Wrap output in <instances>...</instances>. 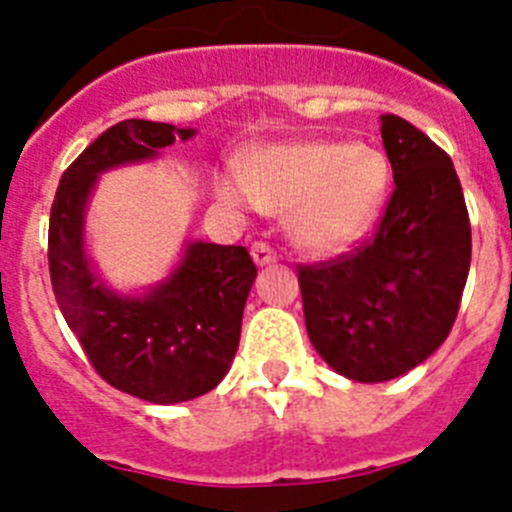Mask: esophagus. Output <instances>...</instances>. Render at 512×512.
Returning <instances> with one entry per match:
<instances>
[{
  "label": "esophagus",
  "mask_w": 512,
  "mask_h": 512,
  "mask_svg": "<svg viewBox=\"0 0 512 512\" xmlns=\"http://www.w3.org/2000/svg\"><path fill=\"white\" fill-rule=\"evenodd\" d=\"M251 256L259 266H266V264H271V261H277V251H274V248H271L269 243H264V241L253 243Z\"/></svg>",
  "instance_id": "esophagus-1"
}]
</instances>
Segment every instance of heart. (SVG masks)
<instances>
[{"mask_svg": "<svg viewBox=\"0 0 512 512\" xmlns=\"http://www.w3.org/2000/svg\"><path fill=\"white\" fill-rule=\"evenodd\" d=\"M387 187L390 164L377 148L292 143L253 151L241 176L220 182V194L238 205L289 210V228L302 248L338 253L372 228Z\"/></svg>", "mask_w": 512, "mask_h": 512, "instance_id": "b5f03b06", "label": "heart"}]
</instances>
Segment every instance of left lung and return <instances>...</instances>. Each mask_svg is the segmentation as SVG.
<instances>
[{
	"instance_id": "1",
	"label": "left lung",
	"mask_w": 512,
	"mask_h": 512,
	"mask_svg": "<svg viewBox=\"0 0 512 512\" xmlns=\"http://www.w3.org/2000/svg\"><path fill=\"white\" fill-rule=\"evenodd\" d=\"M379 120L395 189L377 230L297 271L312 346L354 382L400 377L446 341L472 261V225L449 153L402 117Z\"/></svg>"
}]
</instances>
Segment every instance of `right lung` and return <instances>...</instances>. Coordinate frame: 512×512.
<instances>
[{
    "label": "right lung",
    "mask_w": 512,
    "mask_h": 512,
    "mask_svg": "<svg viewBox=\"0 0 512 512\" xmlns=\"http://www.w3.org/2000/svg\"><path fill=\"white\" fill-rule=\"evenodd\" d=\"M192 133L151 120L107 128L63 171L48 223L53 295L89 364L115 390L156 405L194 400L228 374L256 264L243 246L194 241L164 284L146 297H120L89 266L84 207L102 171Z\"/></svg>",
    "instance_id": "1"
}]
</instances>
